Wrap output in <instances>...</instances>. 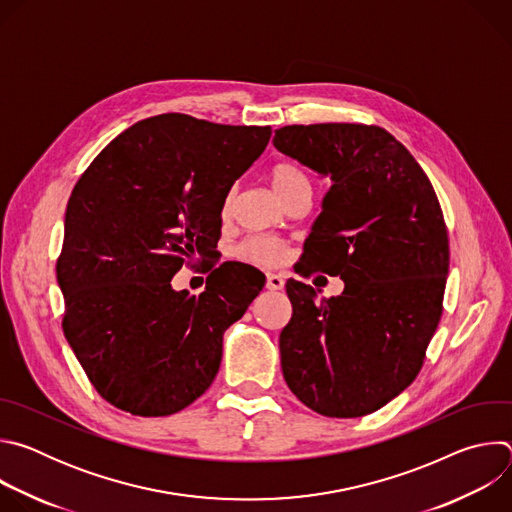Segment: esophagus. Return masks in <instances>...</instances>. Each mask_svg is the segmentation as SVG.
Here are the masks:
<instances>
[{
	"instance_id": "obj_1",
	"label": "esophagus",
	"mask_w": 512,
	"mask_h": 512,
	"mask_svg": "<svg viewBox=\"0 0 512 512\" xmlns=\"http://www.w3.org/2000/svg\"><path fill=\"white\" fill-rule=\"evenodd\" d=\"M265 287L271 289V291H281L285 287V279L281 275H277V273H267Z\"/></svg>"
}]
</instances>
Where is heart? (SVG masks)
Instances as JSON below:
<instances>
[{
  "label": "heart",
  "mask_w": 512,
  "mask_h": 512,
  "mask_svg": "<svg viewBox=\"0 0 512 512\" xmlns=\"http://www.w3.org/2000/svg\"><path fill=\"white\" fill-rule=\"evenodd\" d=\"M269 180L279 196H285L287 192L296 190L300 186H310L306 172L298 164L287 162V160H281L271 166ZM229 206H231V196H227L225 200V210H229ZM237 255L245 261H253L259 265H273L283 257V247L277 241L267 237H251L237 247Z\"/></svg>",
  "instance_id": "1"
}]
</instances>
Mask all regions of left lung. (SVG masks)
Masks as SVG:
<instances>
[{"mask_svg":"<svg viewBox=\"0 0 512 512\" xmlns=\"http://www.w3.org/2000/svg\"><path fill=\"white\" fill-rule=\"evenodd\" d=\"M273 145L330 176L308 265L344 281L322 302L312 285L285 283L294 314L279 334L283 379L320 415L362 417L415 381L440 324L450 267L442 206L383 127L285 125Z\"/></svg>","mask_w":512,"mask_h":512,"instance_id":"1","label":"left lung"}]
</instances>
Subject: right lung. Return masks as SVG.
<instances>
[{"mask_svg":"<svg viewBox=\"0 0 512 512\" xmlns=\"http://www.w3.org/2000/svg\"><path fill=\"white\" fill-rule=\"evenodd\" d=\"M269 137L271 127L156 115L117 135L72 190L56 263L62 330L117 409L172 415L212 385L223 334L265 275L223 263L200 296L176 291L172 277L216 253L225 198Z\"/></svg>","mask_w":512,"mask_h":512,"instance_id":"1","label":"right lung"}]
</instances>
